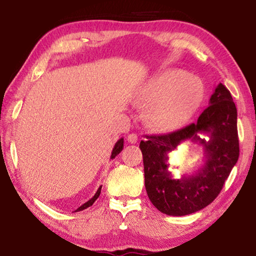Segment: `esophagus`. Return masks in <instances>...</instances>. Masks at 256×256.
Here are the masks:
<instances>
[{"mask_svg": "<svg viewBox=\"0 0 256 256\" xmlns=\"http://www.w3.org/2000/svg\"><path fill=\"white\" fill-rule=\"evenodd\" d=\"M128 141L130 144H136L138 142V136L136 133H131L128 136Z\"/></svg>", "mask_w": 256, "mask_h": 256, "instance_id": "esophagus-1", "label": "esophagus"}]
</instances>
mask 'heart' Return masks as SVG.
Listing matches in <instances>:
<instances>
[{"mask_svg": "<svg viewBox=\"0 0 256 256\" xmlns=\"http://www.w3.org/2000/svg\"><path fill=\"white\" fill-rule=\"evenodd\" d=\"M148 104L149 124L157 131L180 128L193 118L204 98V86L198 78L180 68H167L154 74L141 89Z\"/></svg>", "mask_w": 256, "mask_h": 256, "instance_id": "b5f03b06", "label": "heart"}]
</instances>
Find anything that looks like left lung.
I'll return each instance as SVG.
<instances>
[{
	"label": "left lung",
	"instance_id": "1",
	"mask_svg": "<svg viewBox=\"0 0 256 256\" xmlns=\"http://www.w3.org/2000/svg\"><path fill=\"white\" fill-rule=\"evenodd\" d=\"M210 140L200 138V134ZM140 142L146 194L157 209L168 216H186L203 209L218 196L240 157L237 110L229 90L216 86L209 106L198 122L164 136ZM190 140L205 150V162L192 176L175 179L168 170V154Z\"/></svg>",
	"mask_w": 256,
	"mask_h": 256
}]
</instances>
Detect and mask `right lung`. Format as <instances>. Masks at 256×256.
<instances>
[{
  "mask_svg": "<svg viewBox=\"0 0 256 256\" xmlns=\"http://www.w3.org/2000/svg\"><path fill=\"white\" fill-rule=\"evenodd\" d=\"M123 146H124V138H120V140L116 142L115 144V146H114V149H112V156H110V159H114L116 156H118L120 151L123 150ZM102 186H99V188L97 190V192H96V194H94V196L90 198L89 201H86V203H84V204H82L81 206H79L78 208V209L76 210V212H78V211H82V210H84V209H86V208H89L90 206H92L94 204V202L97 200L98 198V196H100V190H102Z\"/></svg>",
  "mask_w": 256,
  "mask_h": 256,
  "instance_id": "obj_1",
  "label": "right lung"
}]
</instances>
